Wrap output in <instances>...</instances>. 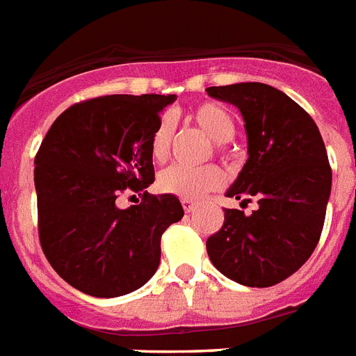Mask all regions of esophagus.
I'll return each instance as SVG.
<instances>
[{"mask_svg": "<svg viewBox=\"0 0 356 356\" xmlns=\"http://www.w3.org/2000/svg\"><path fill=\"white\" fill-rule=\"evenodd\" d=\"M195 205H196L195 200H191V198H181V207H184L185 213H191V211L195 209Z\"/></svg>", "mask_w": 356, "mask_h": 356, "instance_id": "34e87169", "label": "esophagus"}]
</instances>
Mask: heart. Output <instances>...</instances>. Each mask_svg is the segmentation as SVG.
<instances>
[{
    "label": "heart",
    "mask_w": 356,
    "mask_h": 356,
    "mask_svg": "<svg viewBox=\"0 0 356 356\" xmlns=\"http://www.w3.org/2000/svg\"><path fill=\"white\" fill-rule=\"evenodd\" d=\"M191 120L202 131L216 142V151L222 156H229L227 142L236 132V120L224 105L202 104L191 111ZM175 125L169 116H161L149 138V152L154 161H165L171 154ZM224 184V171L218 165L209 163L202 167L176 165L167 167L158 176V187L163 193L180 198H198L207 191L218 189Z\"/></svg>",
    "instance_id": "1"
}]
</instances>
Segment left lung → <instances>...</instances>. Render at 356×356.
<instances>
[{"mask_svg": "<svg viewBox=\"0 0 356 356\" xmlns=\"http://www.w3.org/2000/svg\"><path fill=\"white\" fill-rule=\"evenodd\" d=\"M207 94L240 108L249 158L227 191L242 205L224 211L207 238L213 266L249 287H271L307 262L322 234L331 193V165L316 123L289 96L266 83L209 87Z\"/></svg>", "mask_w": 356, "mask_h": 356, "instance_id": "8db88e82", "label": "left lung"}]
</instances>
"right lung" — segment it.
I'll list each match as a JSON object with an SVG mask.
<instances>
[{
  "mask_svg": "<svg viewBox=\"0 0 356 356\" xmlns=\"http://www.w3.org/2000/svg\"><path fill=\"white\" fill-rule=\"evenodd\" d=\"M169 94H111L70 105L54 120L34 158L38 234L67 284L99 298L142 287L160 264V240L184 216L175 195H149L154 181L149 138ZM127 192L143 202L120 210Z\"/></svg>",
  "mask_w": 356,
  "mask_h": 356,
  "instance_id": "obj_1",
  "label": "right lung"
}]
</instances>
